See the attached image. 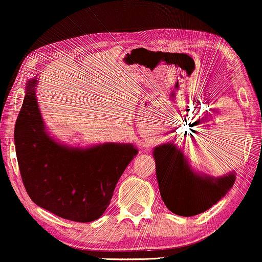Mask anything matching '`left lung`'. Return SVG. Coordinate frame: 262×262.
I'll list each match as a JSON object with an SVG mask.
<instances>
[{
	"label": "left lung",
	"mask_w": 262,
	"mask_h": 262,
	"mask_svg": "<svg viewBox=\"0 0 262 262\" xmlns=\"http://www.w3.org/2000/svg\"><path fill=\"white\" fill-rule=\"evenodd\" d=\"M156 175L165 207L181 216H193L208 210L233 186V173L221 178L194 173L183 152L164 144L154 151Z\"/></svg>",
	"instance_id": "obj_1"
}]
</instances>
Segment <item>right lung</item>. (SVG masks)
I'll return each instance as SVG.
<instances>
[{"instance_id": "obj_1", "label": "right lung", "mask_w": 262, "mask_h": 262, "mask_svg": "<svg viewBox=\"0 0 262 262\" xmlns=\"http://www.w3.org/2000/svg\"><path fill=\"white\" fill-rule=\"evenodd\" d=\"M30 79L14 128L16 160L32 202L62 219L91 223L110 204L114 190L138 150L132 144L69 147L46 132Z\"/></svg>"}]
</instances>
